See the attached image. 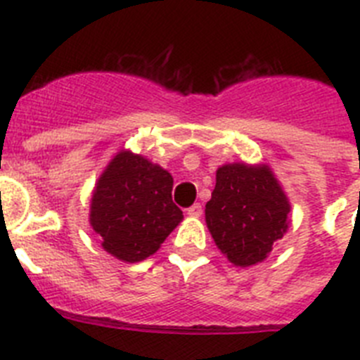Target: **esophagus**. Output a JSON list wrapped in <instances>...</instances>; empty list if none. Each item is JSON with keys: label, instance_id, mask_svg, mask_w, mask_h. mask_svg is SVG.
I'll list each match as a JSON object with an SVG mask.
<instances>
[{"label": "esophagus", "instance_id": "1", "mask_svg": "<svg viewBox=\"0 0 360 360\" xmlns=\"http://www.w3.org/2000/svg\"><path fill=\"white\" fill-rule=\"evenodd\" d=\"M203 212V207L200 205V203H195V205H191L189 209H187V214L193 216V218H198V216H202Z\"/></svg>", "mask_w": 360, "mask_h": 360}]
</instances>
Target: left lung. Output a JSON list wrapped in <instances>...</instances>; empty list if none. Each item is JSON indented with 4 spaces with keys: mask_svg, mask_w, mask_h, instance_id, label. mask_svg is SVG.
Here are the masks:
<instances>
[{
    "mask_svg": "<svg viewBox=\"0 0 360 360\" xmlns=\"http://www.w3.org/2000/svg\"><path fill=\"white\" fill-rule=\"evenodd\" d=\"M290 203L269 165L234 162L216 171L205 221L218 249L236 266L263 262L288 229Z\"/></svg>",
    "mask_w": 360,
    "mask_h": 360,
    "instance_id": "1",
    "label": "left lung"
}]
</instances>
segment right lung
Returning a JSON list of instances; mask_svg holds the SVG:
<instances>
[{"label": "right lung", "instance_id": "right-lung-1", "mask_svg": "<svg viewBox=\"0 0 360 360\" xmlns=\"http://www.w3.org/2000/svg\"><path fill=\"white\" fill-rule=\"evenodd\" d=\"M173 176L131 151H119L95 184L90 224L117 259L142 262L182 221L171 198Z\"/></svg>", "mask_w": 360, "mask_h": 360}]
</instances>
